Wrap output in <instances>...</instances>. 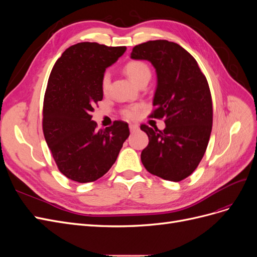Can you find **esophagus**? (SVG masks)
I'll list each match as a JSON object with an SVG mask.
<instances>
[{"label": "esophagus", "instance_id": "esophagus-1", "mask_svg": "<svg viewBox=\"0 0 257 257\" xmlns=\"http://www.w3.org/2000/svg\"><path fill=\"white\" fill-rule=\"evenodd\" d=\"M138 130H139V127H138L137 124H130V131L131 132H136Z\"/></svg>", "mask_w": 257, "mask_h": 257}]
</instances>
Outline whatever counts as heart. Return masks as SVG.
<instances>
[{"mask_svg": "<svg viewBox=\"0 0 257 257\" xmlns=\"http://www.w3.org/2000/svg\"><path fill=\"white\" fill-rule=\"evenodd\" d=\"M124 69H125V73L130 77V79L133 82H135L136 84H138L139 82L146 78H150V76H151L149 66H148L143 61H131L125 65ZM109 82H110V76H109V73L106 72L103 75V78H102L103 92L108 91V88H109ZM138 108H139V106L128 107V108H126V109H124L123 114L128 119H133L137 114Z\"/></svg>", "mask_w": 257, "mask_h": 257, "instance_id": "1", "label": "heart"}]
</instances>
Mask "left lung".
<instances>
[{
  "mask_svg": "<svg viewBox=\"0 0 257 257\" xmlns=\"http://www.w3.org/2000/svg\"><path fill=\"white\" fill-rule=\"evenodd\" d=\"M134 60L154 66L158 85L151 114L164 119L165 128L142 124L149 144L142 162L150 174L178 182L189 177L203 159L212 130V99L196 60L180 45L165 40L137 45Z\"/></svg>",
  "mask_w": 257,
  "mask_h": 257,
  "instance_id": "1",
  "label": "left lung"
}]
</instances>
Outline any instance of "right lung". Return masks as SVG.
Returning <instances> with one entry per match:
<instances>
[{
  "label": "right lung",
  "mask_w": 257,
  "mask_h": 257,
  "mask_svg": "<svg viewBox=\"0 0 257 257\" xmlns=\"http://www.w3.org/2000/svg\"><path fill=\"white\" fill-rule=\"evenodd\" d=\"M126 47L78 43L54 64L43 107L44 136L60 172L80 183L97 180L111 168L130 136L126 122L96 131L91 112L103 99L102 78Z\"/></svg>",
  "instance_id": "add662e5"
}]
</instances>
